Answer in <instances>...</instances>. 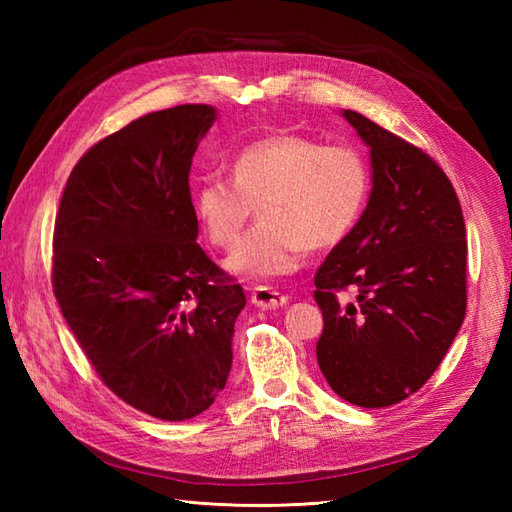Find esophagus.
<instances>
[{"label": "esophagus", "instance_id": "1", "mask_svg": "<svg viewBox=\"0 0 512 512\" xmlns=\"http://www.w3.org/2000/svg\"><path fill=\"white\" fill-rule=\"evenodd\" d=\"M250 301H253L257 308L277 310V308H284V306H286L288 297L281 295V292H277V290H273V288L257 286V288H253V295H250Z\"/></svg>", "mask_w": 512, "mask_h": 512}]
</instances>
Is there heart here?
I'll return each instance as SVG.
<instances>
[{
    "mask_svg": "<svg viewBox=\"0 0 512 512\" xmlns=\"http://www.w3.org/2000/svg\"><path fill=\"white\" fill-rule=\"evenodd\" d=\"M233 178L209 173L193 193L209 242L231 248L259 202V217L226 257V270L246 279L295 273L308 246L330 248L361 215L369 169L350 145H321L299 134L268 136L239 149Z\"/></svg>",
    "mask_w": 512,
    "mask_h": 512,
    "instance_id": "b5f03b06",
    "label": "heart"
}]
</instances>
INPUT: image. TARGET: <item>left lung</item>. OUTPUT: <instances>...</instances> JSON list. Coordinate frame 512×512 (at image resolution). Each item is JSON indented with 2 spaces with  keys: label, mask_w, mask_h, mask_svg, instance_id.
<instances>
[{
  "label": "left lung",
  "mask_w": 512,
  "mask_h": 512,
  "mask_svg": "<svg viewBox=\"0 0 512 512\" xmlns=\"http://www.w3.org/2000/svg\"><path fill=\"white\" fill-rule=\"evenodd\" d=\"M372 160L361 220L314 277L323 312L317 361L330 387L378 409L418 391L466 312L462 206L438 162L363 114L343 110ZM354 289L345 304L338 292Z\"/></svg>",
  "instance_id": "obj_1"
}]
</instances>
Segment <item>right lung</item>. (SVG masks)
<instances>
[{
  "mask_svg": "<svg viewBox=\"0 0 512 512\" xmlns=\"http://www.w3.org/2000/svg\"><path fill=\"white\" fill-rule=\"evenodd\" d=\"M211 105L151 112L76 162L52 239L63 319L114 394L178 422L209 409L233 365L246 306L198 239L189 171Z\"/></svg>",
  "mask_w": 512,
  "mask_h": 512,
  "instance_id": "add662e5",
  "label": "right lung"
}]
</instances>
